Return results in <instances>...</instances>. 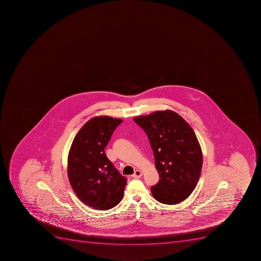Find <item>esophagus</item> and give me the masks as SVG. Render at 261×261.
<instances>
[{"mask_svg": "<svg viewBox=\"0 0 261 261\" xmlns=\"http://www.w3.org/2000/svg\"><path fill=\"white\" fill-rule=\"evenodd\" d=\"M141 176H142V173L140 170L135 171V173L132 174V177H135V178H138V177H140Z\"/></svg>", "mask_w": 261, "mask_h": 261, "instance_id": "34e87169", "label": "esophagus"}]
</instances>
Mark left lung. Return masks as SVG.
<instances>
[{"label": "left lung", "mask_w": 261, "mask_h": 261, "mask_svg": "<svg viewBox=\"0 0 261 261\" xmlns=\"http://www.w3.org/2000/svg\"><path fill=\"white\" fill-rule=\"evenodd\" d=\"M134 121L149 138L160 174L152 195L168 205L182 202L195 189L202 171V149L193 129L170 110L137 116Z\"/></svg>", "instance_id": "1"}]
</instances>
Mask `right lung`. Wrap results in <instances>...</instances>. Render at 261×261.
Returning <instances> with one entry per match:
<instances>
[{
    "label": "right lung",
    "instance_id": "add662e5",
    "mask_svg": "<svg viewBox=\"0 0 261 261\" xmlns=\"http://www.w3.org/2000/svg\"><path fill=\"white\" fill-rule=\"evenodd\" d=\"M121 122L111 116H95L77 132L68 153L71 187L82 202L94 209L109 210L122 199L127 179L104 150Z\"/></svg>",
    "mask_w": 261,
    "mask_h": 261
}]
</instances>
